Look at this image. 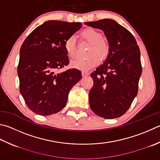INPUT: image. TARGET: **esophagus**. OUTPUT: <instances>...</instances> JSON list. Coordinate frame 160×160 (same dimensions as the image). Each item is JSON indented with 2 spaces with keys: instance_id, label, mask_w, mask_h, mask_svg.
<instances>
[{
  "instance_id": "obj_1",
  "label": "esophagus",
  "mask_w": 160,
  "mask_h": 160,
  "mask_svg": "<svg viewBox=\"0 0 160 160\" xmlns=\"http://www.w3.org/2000/svg\"><path fill=\"white\" fill-rule=\"evenodd\" d=\"M89 75V73L88 72H86V71H82V75L83 77H86V76H88Z\"/></svg>"
}]
</instances>
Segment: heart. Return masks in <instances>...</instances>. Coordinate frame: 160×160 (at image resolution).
<instances>
[{"label":"heart","mask_w":160,"mask_h":160,"mask_svg":"<svg viewBox=\"0 0 160 160\" xmlns=\"http://www.w3.org/2000/svg\"><path fill=\"white\" fill-rule=\"evenodd\" d=\"M84 39L91 44L88 52V57L83 59H75L71 62V66L82 71H88L97 66L99 59L103 60L108 57L110 52L108 43L103 39V35L92 28H88L81 32ZM64 48L68 56L74 58L75 56V39L74 36L68 37L65 40Z\"/></svg>","instance_id":"obj_1"}]
</instances>
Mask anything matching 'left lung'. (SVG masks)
Listing matches in <instances>:
<instances>
[{
  "label": "left lung",
  "mask_w": 160,
  "mask_h": 160,
  "mask_svg": "<svg viewBox=\"0 0 160 160\" xmlns=\"http://www.w3.org/2000/svg\"><path fill=\"white\" fill-rule=\"evenodd\" d=\"M85 24L102 30L110 47L105 62L91 73L94 85L89 93L90 108L101 118H119L137 95L142 72L140 50L133 35L114 20Z\"/></svg>",
  "instance_id": "1"
}]
</instances>
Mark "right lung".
<instances>
[{
	"label": "right lung",
	"mask_w": 160,
	"mask_h": 160,
	"mask_svg": "<svg viewBox=\"0 0 160 160\" xmlns=\"http://www.w3.org/2000/svg\"><path fill=\"white\" fill-rule=\"evenodd\" d=\"M82 26L50 20L35 28L23 42L17 67L19 91L28 108L36 114L50 115L62 110L70 90L82 78L75 68L55 73L69 63L65 40Z\"/></svg>",
	"instance_id": "1"
}]
</instances>
